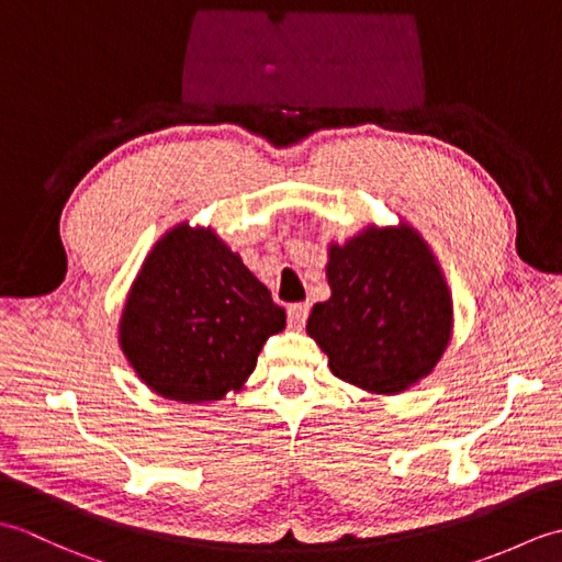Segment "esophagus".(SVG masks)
<instances>
[{"mask_svg":"<svg viewBox=\"0 0 562 562\" xmlns=\"http://www.w3.org/2000/svg\"><path fill=\"white\" fill-rule=\"evenodd\" d=\"M288 318L292 328H302L308 318V304H292L288 308Z\"/></svg>","mask_w":562,"mask_h":562,"instance_id":"esophagus-1","label":"esophagus"}]
</instances>
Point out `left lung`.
Listing matches in <instances>:
<instances>
[{
	"label": "left lung",
	"instance_id": "8db88e82",
	"mask_svg": "<svg viewBox=\"0 0 562 562\" xmlns=\"http://www.w3.org/2000/svg\"><path fill=\"white\" fill-rule=\"evenodd\" d=\"M330 300L312 308L306 333L330 372L372 393H401L425 379L451 340L445 274L413 226H367L328 246Z\"/></svg>",
	"mask_w": 562,
	"mask_h": 562
}]
</instances>
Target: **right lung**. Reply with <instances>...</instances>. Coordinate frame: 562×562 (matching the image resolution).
<instances>
[{"label":"right lung","instance_id":"1","mask_svg":"<svg viewBox=\"0 0 562 562\" xmlns=\"http://www.w3.org/2000/svg\"><path fill=\"white\" fill-rule=\"evenodd\" d=\"M284 308L212 229L178 224L142 262L117 342L145 384L169 401L212 403L238 391Z\"/></svg>","mask_w":562,"mask_h":562}]
</instances>
